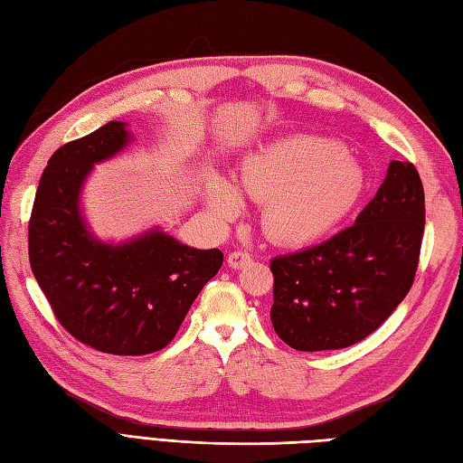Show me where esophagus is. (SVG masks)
<instances>
[{"label": "esophagus", "mask_w": 463, "mask_h": 463, "mask_svg": "<svg viewBox=\"0 0 463 463\" xmlns=\"http://www.w3.org/2000/svg\"><path fill=\"white\" fill-rule=\"evenodd\" d=\"M250 255L243 253V250H233V253L228 257V266L233 270H240V269H245L247 264H250Z\"/></svg>", "instance_id": "34e87169"}]
</instances>
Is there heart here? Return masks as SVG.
<instances>
[{
	"label": "heart",
	"instance_id": "b5f03b06",
	"mask_svg": "<svg viewBox=\"0 0 463 463\" xmlns=\"http://www.w3.org/2000/svg\"><path fill=\"white\" fill-rule=\"evenodd\" d=\"M241 189L262 203L260 226L276 245L301 249L326 237L359 203L365 175L344 148L313 135H289L249 154ZM203 197L220 220H233L243 199L222 175H208Z\"/></svg>",
	"mask_w": 463,
	"mask_h": 463
}]
</instances>
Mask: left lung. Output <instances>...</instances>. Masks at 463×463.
<instances>
[{"instance_id":"obj_1","label":"left lung","mask_w":463,"mask_h":463,"mask_svg":"<svg viewBox=\"0 0 463 463\" xmlns=\"http://www.w3.org/2000/svg\"><path fill=\"white\" fill-rule=\"evenodd\" d=\"M423 230L421 177L413 164L392 160L354 226L272 260L276 334L299 352L365 340L408 296Z\"/></svg>"}]
</instances>
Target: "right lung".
Returning <instances> with one entry per match:
<instances>
[{
  "mask_svg": "<svg viewBox=\"0 0 463 463\" xmlns=\"http://www.w3.org/2000/svg\"><path fill=\"white\" fill-rule=\"evenodd\" d=\"M133 143L109 121L53 152L40 177L29 226L31 269L63 328L98 352L146 355L174 340L193 301L223 262L160 228L128 241L98 240L80 208L94 164Z\"/></svg>",
  "mask_w": 463,
  "mask_h": 463,
  "instance_id": "add662e5",
  "label": "right lung"
}]
</instances>
